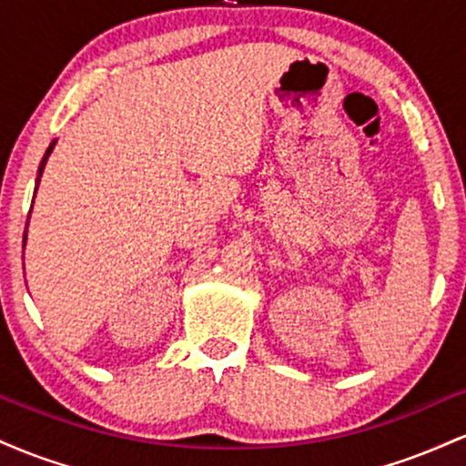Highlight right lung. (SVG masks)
Returning <instances> with one entry per match:
<instances>
[{"mask_svg": "<svg viewBox=\"0 0 466 466\" xmlns=\"http://www.w3.org/2000/svg\"><path fill=\"white\" fill-rule=\"evenodd\" d=\"M55 144H56V140L52 142L50 147H47V151H46V155H44V159H41V164H39V175H36V186H39L41 175H44V168H46V162H47V157H50V153H52V148H55ZM35 192H36V188H35ZM25 229H28V223H25ZM24 245H25V238H24Z\"/></svg>", "mask_w": 466, "mask_h": 466, "instance_id": "add662e5", "label": "right lung"}]
</instances>
